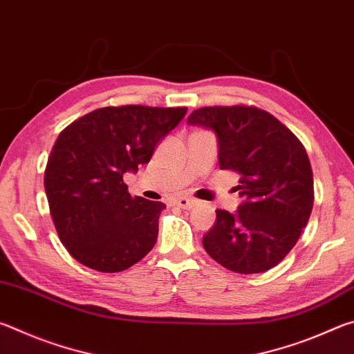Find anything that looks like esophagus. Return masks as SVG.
I'll list each match as a JSON object with an SVG mask.
<instances>
[{
  "instance_id": "34e87169",
  "label": "esophagus",
  "mask_w": 354,
  "mask_h": 354,
  "mask_svg": "<svg viewBox=\"0 0 354 354\" xmlns=\"http://www.w3.org/2000/svg\"><path fill=\"white\" fill-rule=\"evenodd\" d=\"M175 203H176V205H178L179 207H183V209H190L192 206L195 205V200L189 198V196H178V198L175 200Z\"/></svg>"
}]
</instances>
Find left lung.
I'll use <instances>...</instances> for the list:
<instances>
[{"label":"left lung","mask_w":354,"mask_h":354,"mask_svg":"<svg viewBox=\"0 0 354 354\" xmlns=\"http://www.w3.org/2000/svg\"><path fill=\"white\" fill-rule=\"evenodd\" d=\"M190 124L215 131L220 170L237 173L242 205L234 214L217 209L203 236L214 261L236 273H262L289 254L314 206L313 169L306 149L270 112L256 106H206Z\"/></svg>","instance_id":"1"}]
</instances>
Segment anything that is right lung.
I'll return each mask as SVG.
<instances>
[{
    "label": "right lung",
    "instance_id": "obj_1",
    "mask_svg": "<svg viewBox=\"0 0 354 354\" xmlns=\"http://www.w3.org/2000/svg\"><path fill=\"white\" fill-rule=\"evenodd\" d=\"M185 112L187 107L107 106L59 134L46 162L45 192L59 239L82 266L117 273L153 250L165 205L131 196L123 175L151 159Z\"/></svg>",
    "mask_w": 354,
    "mask_h": 354
}]
</instances>
